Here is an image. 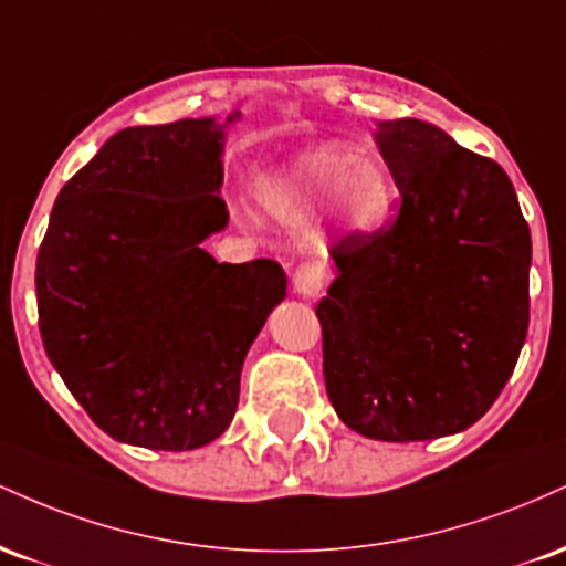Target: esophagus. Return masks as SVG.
<instances>
[{"label": "esophagus", "instance_id": "obj_1", "mask_svg": "<svg viewBox=\"0 0 566 566\" xmlns=\"http://www.w3.org/2000/svg\"><path fill=\"white\" fill-rule=\"evenodd\" d=\"M327 279H329V271L324 263L319 261L301 263L295 269V274H292V287H295L297 295L316 297L324 290V284H327Z\"/></svg>", "mask_w": 566, "mask_h": 566}]
</instances>
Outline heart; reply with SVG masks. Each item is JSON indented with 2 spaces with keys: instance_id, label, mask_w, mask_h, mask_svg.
<instances>
[{
  "instance_id": "heart-1",
  "label": "heart",
  "mask_w": 566,
  "mask_h": 566,
  "mask_svg": "<svg viewBox=\"0 0 566 566\" xmlns=\"http://www.w3.org/2000/svg\"><path fill=\"white\" fill-rule=\"evenodd\" d=\"M255 197L279 223H303L327 207L337 231L369 237L394 218L399 186L380 159L365 157L354 143L327 140L258 175Z\"/></svg>"
}]
</instances>
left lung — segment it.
Masks as SVG:
<instances>
[{"label":"left lung","instance_id":"obj_1","mask_svg":"<svg viewBox=\"0 0 566 566\" xmlns=\"http://www.w3.org/2000/svg\"><path fill=\"white\" fill-rule=\"evenodd\" d=\"M401 193L386 231L340 239L316 305L337 418L378 441L471 428L509 382L530 324V226L497 161L420 119L378 122Z\"/></svg>","mask_w":566,"mask_h":566}]
</instances>
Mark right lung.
<instances>
[{"label": "right lung", "instance_id": "right-lung-1", "mask_svg": "<svg viewBox=\"0 0 566 566\" xmlns=\"http://www.w3.org/2000/svg\"><path fill=\"white\" fill-rule=\"evenodd\" d=\"M127 127L57 193L36 255L48 359L116 441L184 452L231 426L252 340L287 295L274 261L218 263L226 127Z\"/></svg>", "mask_w": 566, "mask_h": 566}]
</instances>
